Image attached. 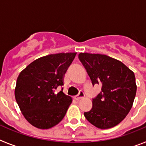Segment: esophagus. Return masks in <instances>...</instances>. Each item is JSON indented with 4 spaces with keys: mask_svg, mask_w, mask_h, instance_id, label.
Listing matches in <instances>:
<instances>
[{
    "mask_svg": "<svg viewBox=\"0 0 146 146\" xmlns=\"http://www.w3.org/2000/svg\"><path fill=\"white\" fill-rule=\"evenodd\" d=\"M84 96H85L84 92L81 91H80L79 94H78L77 96H74V99H75L76 100H80V99H82V98L84 97Z\"/></svg>",
    "mask_w": 146,
    "mask_h": 146,
    "instance_id": "1",
    "label": "esophagus"
}]
</instances>
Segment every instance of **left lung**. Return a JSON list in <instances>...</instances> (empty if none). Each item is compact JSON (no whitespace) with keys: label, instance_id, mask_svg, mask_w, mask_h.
Masks as SVG:
<instances>
[{"label":"left lung","instance_id":"1","mask_svg":"<svg viewBox=\"0 0 146 146\" xmlns=\"http://www.w3.org/2000/svg\"><path fill=\"white\" fill-rule=\"evenodd\" d=\"M79 59L93 86L102 91L93 99V107L84 113L86 119L99 129L112 128L129 113L137 91L134 72L122 62L102 54L80 52Z\"/></svg>","mask_w":146,"mask_h":146}]
</instances>
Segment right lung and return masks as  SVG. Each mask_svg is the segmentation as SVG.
<instances>
[{"label":"right lung","mask_w":146,"mask_h":146,"mask_svg":"<svg viewBox=\"0 0 146 146\" xmlns=\"http://www.w3.org/2000/svg\"><path fill=\"white\" fill-rule=\"evenodd\" d=\"M77 52L51 54L35 60L20 73L15 96L23 116L32 126L50 129L60 123L72 102L71 96L55 90Z\"/></svg>","instance_id":"obj_1"}]
</instances>
